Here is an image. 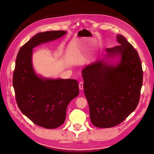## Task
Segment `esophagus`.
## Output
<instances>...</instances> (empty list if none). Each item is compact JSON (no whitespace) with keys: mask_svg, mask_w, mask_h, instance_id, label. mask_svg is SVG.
Here are the masks:
<instances>
[{"mask_svg":"<svg viewBox=\"0 0 154 154\" xmlns=\"http://www.w3.org/2000/svg\"><path fill=\"white\" fill-rule=\"evenodd\" d=\"M79 88H80V90H82L83 88V83L82 82H80L79 83Z\"/></svg>","mask_w":154,"mask_h":154,"instance_id":"34e87169","label":"esophagus"}]
</instances>
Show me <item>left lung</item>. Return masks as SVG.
<instances>
[{"label":"left lung","instance_id":"1","mask_svg":"<svg viewBox=\"0 0 154 154\" xmlns=\"http://www.w3.org/2000/svg\"><path fill=\"white\" fill-rule=\"evenodd\" d=\"M116 38L119 45L105 51L107 57H120L118 65L97 60L82 71L91 121L98 128L122 123L136 109L140 98L143 74L139 54L123 36Z\"/></svg>","mask_w":154,"mask_h":154}]
</instances>
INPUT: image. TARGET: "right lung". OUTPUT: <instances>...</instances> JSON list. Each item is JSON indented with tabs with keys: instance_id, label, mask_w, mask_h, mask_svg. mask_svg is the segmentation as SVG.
<instances>
[{
	"instance_id": "1",
	"label": "right lung",
	"mask_w": 154,
	"mask_h": 154,
	"mask_svg": "<svg viewBox=\"0 0 154 154\" xmlns=\"http://www.w3.org/2000/svg\"><path fill=\"white\" fill-rule=\"evenodd\" d=\"M66 33L65 31H51L36 34L18 51L13 72V85L18 108L32 123L48 129L64 123L68 104L79 94L78 83L72 79L37 76L32 66V49Z\"/></svg>"
}]
</instances>
